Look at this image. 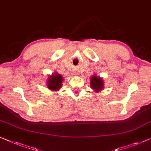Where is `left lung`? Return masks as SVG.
Segmentation results:
<instances>
[{"label":"left lung","mask_w":151,"mask_h":151,"mask_svg":"<svg viewBox=\"0 0 151 151\" xmlns=\"http://www.w3.org/2000/svg\"><path fill=\"white\" fill-rule=\"evenodd\" d=\"M90 82V87L94 90V92H101L104 89V81L103 78L97 76L96 74L92 76Z\"/></svg>","instance_id":"left-lung-1"}]
</instances>
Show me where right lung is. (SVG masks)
I'll return each instance as SVG.
<instances>
[{
	"label": "right lung",
	"mask_w": 151,
	"mask_h": 151,
	"mask_svg": "<svg viewBox=\"0 0 151 151\" xmlns=\"http://www.w3.org/2000/svg\"><path fill=\"white\" fill-rule=\"evenodd\" d=\"M63 80L64 79L61 74L55 72L54 73H52V75L48 76L46 86L52 91H57L62 87Z\"/></svg>",
	"instance_id": "obj_1"
}]
</instances>
